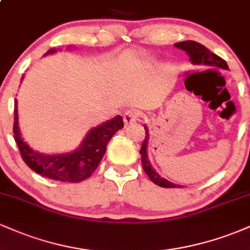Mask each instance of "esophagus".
Returning a JSON list of instances; mask_svg holds the SVG:
<instances>
[{"label":"esophagus","mask_w":250,"mask_h":250,"mask_svg":"<svg viewBox=\"0 0 250 250\" xmlns=\"http://www.w3.org/2000/svg\"><path fill=\"white\" fill-rule=\"evenodd\" d=\"M137 120V114L136 111L134 110H127L123 114V122H125V125H129L131 123L136 122Z\"/></svg>","instance_id":"34e87169"}]
</instances>
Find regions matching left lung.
<instances>
[{"label":"left lung","mask_w":250,"mask_h":250,"mask_svg":"<svg viewBox=\"0 0 250 250\" xmlns=\"http://www.w3.org/2000/svg\"><path fill=\"white\" fill-rule=\"evenodd\" d=\"M175 47L179 48V49L186 51L188 54L189 60L190 62L195 65H207V67H216L221 68V69L228 70V64L225 60L221 59L220 56L215 55L214 53H211L210 50L207 49L205 45L200 44L199 42L195 41H183L175 43ZM146 129V137L145 141H143L141 146V161H142V167L143 170L146 171V174L148 175L149 179H150L155 185L160 186L163 188H181L180 185H175V183L170 182V181L166 180L165 177H162L159 173H156V170L153 168L150 161H149L148 157V140H149V130L148 127L145 125Z\"/></svg>","instance_id":"left-lung-1"}]
</instances>
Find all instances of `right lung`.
I'll use <instances>...</instances> for the list:
<instances>
[{"label": "right lung", "mask_w": 250, "mask_h": 250, "mask_svg": "<svg viewBox=\"0 0 250 250\" xmlns=\"http://www.w3.org/2000/svg\"><path fill=\"white\" fill-rule=\"evenodd\" d=\"M56 53L55 48L48 50L44 56ZM23 81L22 76L21 82ZM15 122L14 137L20 149L22 159L27 166L37 174L48 179L62 182L76 183L91 176L104 156L108 142L113 135L123 128L121 115L91 128L84 136L81 145L73 151L62 154H43L29 147L22 137L19 125L17 100H15Z\"/></svg>", "instance_id": "add662e5"}]
</instances>
